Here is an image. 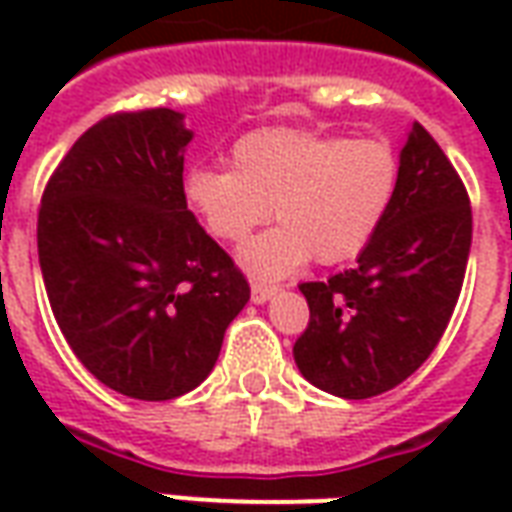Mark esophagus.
I'll use <instances>...</instances> for the list:
<instances>
[{"label":"esophagus","mask_w":512,"mask_h":512,"mask_svg":"<svg viewBox=\"0 0 512 512\" xmlns=\"http://www.w3.org/2000/svg\"><path fill=\"white\" fill-rule=\"evenodd\" d=\"M277 285H263V282H255L252 285V301L255 304H263V301H268L271 296H277Z\"/></svg>","instance_id":"esophagus-1"}]
</instances>
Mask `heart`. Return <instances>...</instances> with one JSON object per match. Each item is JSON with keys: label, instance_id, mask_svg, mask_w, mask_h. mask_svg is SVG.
Here are the masks:
<instances>
[{"label": "heart", "instance_id": "obj_1", "mask_svg": "<svg viewBox=\"0 0 512 512\" xmlns=\"http://www.w3.org/2000/svg\"><path fill=\"white\" fill-rule=\"evenodd\" d=\"M233 169L194 167L183 197L205 230L244 244L274 208L279 227L241 252L255 277H285L310 257L321 266L354 260L392 208L400 158L386 139L263 128L241 136Z\"/></svg>", "mask_w": 512, "mask_h": 512}]
</instances>
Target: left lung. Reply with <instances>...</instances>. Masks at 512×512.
I'll use <instances>...</instances> for the list:
<instances>
[{"instance_id":"left-lung-1","label":"left lung","mask_w":512,"mask_h":512,"mask_svg":"<svg viewBox=\"0 0 512 512\" xmlns=\"http://www.w3.org/2000/svg\"><path fill=\"white\" fill-rule=\"evenodd\" d=\"M469 246L466 186L436 139L411 123L395 202L356 266L299 285L310 304V323L293 345L301 376L345 400L403 384L450 323Z\"/></svg>"}]
</instances>
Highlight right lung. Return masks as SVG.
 Returning a JSON list of instances; mask_svg holds the SVG:
<instances>
[{
	"label": "right lung",
	"mask_w": 512,
	"mask_h": 512,
	"mask_svg": "<svg viewBox=\"0 0 512 512\" xmlns=\"http://www.w3.org/2000/svg\"><path fill=\"white\" fill-rule=\"evenodd\" d=\"M191 131L172 109L87 128L46 183L38 257L60 332L101 384L136 400L200 386L249 301L233 257L183 197Z\"/></svg>",
	"instance_id": "add662e5"
}]
</instances>
